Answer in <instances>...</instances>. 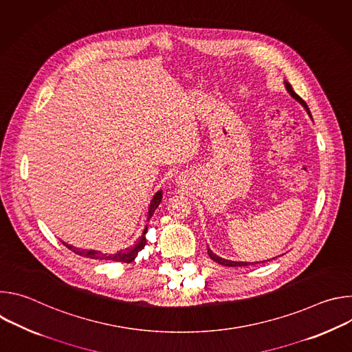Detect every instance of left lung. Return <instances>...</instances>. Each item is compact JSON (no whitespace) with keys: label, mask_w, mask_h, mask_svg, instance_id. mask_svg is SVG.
<instances>
[{"label":"left lung","mask_w":352,"mask_h":352,"mask_svg":"<svg viewBox=\"0 0 352 352\" xmlns=\"http://www.w3.org/2000/svg\"><path fill=\"white\" fill-rule=\"evenodd\" d=\"M285 87H287V90H288V93L296 100L298 103H300L302 104V107L308 111V114L311 116V111H309V109H308V106H307V103L304 102L302 98H300L294 90H292V86L288 83V82H285ZM208 254H209V256H210V259H213L214 262H217L219 265H223V266H228V267H238V266H249V265H255V263H249V262H234V261H227V259H223V258H220V256H217L216 254H213L212 250L208 248ZM258 263V262H256Z\"/></svg>","instance_id":"1"}]
</instances>
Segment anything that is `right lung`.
<instances>
[{"instance_id":"right-lung-1","label":"right lung","mask_w":352,"mask_h":352,"mask_svg":"<svg viewBox=\"0 0 352 352\" xmlns=\"http://www.w3.org/2000/svg\"><path fill=\"white\" fill-rule=\"evenodd\" d=\"M163 199V190H159L156 192V195L153 196L152 202H150V206H148V213H147V220L153 216L155 210L159 208L160 202ZM146 232H147V227L144 228V231L142 232L140 238L138 239V242L133 245V246H129V248H125V249H121L118 250V252H114V254H103L100 252V250H94V249H79V248H75L72 245H68L64 242V245L71 249L72 252H75L76 255L79 256H85V258H89V259H96V261H113V262H122V263H131L135 261V258L138 256V254L140 252V250L144 248L146 245Z\"/></svg>"}]
</instances>
